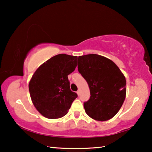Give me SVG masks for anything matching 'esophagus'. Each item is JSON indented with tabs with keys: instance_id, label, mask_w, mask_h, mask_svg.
<instances>
[{
	"instance_id": "esophagus-1",
	"label": "esophagus",
	"mask_w": 152,
	"mask_h": 152,
	"mask_svg": "<svg viewBox=\"0 0 152 152\" xmlns=\"http://www.w3.org/2000/svg\"><path fill=\"white\" fill-rule=\"evenodd\" d=\"M77 95H80V91L79 90V91H77Z\"/></svg>"
}]
</instances>
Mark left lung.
Wrapping results in <instances>:
<instances>
[{"instance_id": "1", "label": "left lung", "mask_w": 152, "mask_h": 152, "mask_svg": "<svg viewBox=\"0 0 152 152\" xmlns=\"http://www.w3.org/2000/svg\"><path fill=\"white\" fill-rule=\"evenodd\" d=\"M78 71L90 88V99L84 103L87 115L98 121L113 118L126 97L125 77L120 68L111 59L91 54L79 56Z\"/></svg>"}]
</instances>
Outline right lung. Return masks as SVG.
Wrapping results in <instances>:
<instances>
[{"label": "right lung", "instance_id": "right-lung-1", "mask_svg": "<svg viewBox=\"0 0 152 152\" xmlns=\"http://www.w3.org/2000/svg\"><path fill=\"white\" fill-rule=\"evenodd\" d=\"M77 57L59 54L37 68L29 83V91L37 111L49 119L68 113L77 95L70 88L68 75L77 66Z\"/></svg>", "mask_w": 152, "mask_h": 152}]
</instances>
